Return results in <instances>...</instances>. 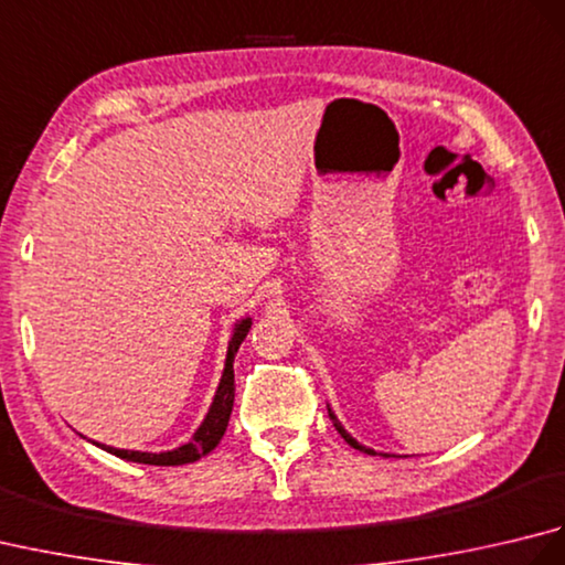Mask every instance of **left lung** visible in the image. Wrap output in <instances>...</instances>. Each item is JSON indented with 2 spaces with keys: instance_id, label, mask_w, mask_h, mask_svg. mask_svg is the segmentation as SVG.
<instances>
[{
  "instance_id": "left-lung-1",
  "label": "left lung",
  "mask_w": 565,
  "mask_h": 565,
  "mask_svg": "<svg viewBox=\"0 0 565 565\" xmlns=\"http://www.w3.org/2000/svg\"><path fill=\"white\" fill-rule=\"evenodd\" d=\"M328 413H330V419H332V425H334V429H338L340 431V435H342V439L347 441V444H350V447H354V449H359V451H364V454H371V456H376V451L374 449H369V447H364V444H359L352 435H350V431H347L344 427H342V423H340V419H338V415H334L332 411H330V405H328Z\"/></svg>"
}]
</instances>
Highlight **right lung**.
<instances>
[{
    "instance_id": "1",
    "label": "right lung",
    "mask_w": 565,
    "mask_h": 565,
    "mask_svg": "<svg viewBox=\"0 0 565 565\" xmlns=\"http://www.w3.org/2000/svg\"><path fill=\"white\" fill-rule=\"evenodd\" d=\"M252 328V318H243L235 322L233 328V338L227 342V354H225V366H223V376L218 381V388H215L213 395V403L209 407L206 417H203V423L199 425V429L191 435V439L182 447L170 449V451H134V449H116V447H106V444L99 441H92L97 444L99 449L109 451L118 459H126V461H134V463H148V466H182V463H194L199 461L201 456H206L209 451H213L218 447V441L225 435V427H227V419H231L233 413V401H235V371H233V362H235V354L239 350V344L247 338V332Z\"/></svg>"
}]
</instances>
